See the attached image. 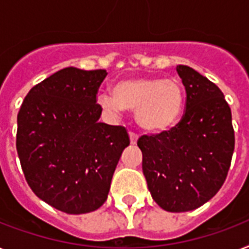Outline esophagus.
Segmentation results:
<instances>
[{"mask_svg": "<svg viewBox=\"0 0 249 249\" xmlns=\"http://www.w3.org/2000/svg\"><path fill=\"white\" fill-rule=\"evenodd\" d=\"M129 135H130L131 144H135V143H137V141H138V134H137V133H134V131H130V133H129Z\"/></svg>", "mask_w": 249, "mask_h": 249, "instance_id": "34e87169", "label": "esophagus"}]
</instances>
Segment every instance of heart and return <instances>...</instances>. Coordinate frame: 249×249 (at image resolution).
I'll return each mask as SVG.
<instances>
[{
  "label": "heart",
  "instance_id": "heart-1",
  "mask_svg": "<svg viewBox=\"0 0 249 249\" xmlns=\"http://www.w3.org/2000/svg\"><path fill=\"white\" fill-rule=\"evenodd\" d=\"M102 108L119 114L123 107L135 110V118L143 129L160 131L173 126L184 106V90L174 79L129 78L114 87V96L98 97Z\"/></svg>",
  "mask_w": 249,
  "mask_h": 249
}]
</instances>
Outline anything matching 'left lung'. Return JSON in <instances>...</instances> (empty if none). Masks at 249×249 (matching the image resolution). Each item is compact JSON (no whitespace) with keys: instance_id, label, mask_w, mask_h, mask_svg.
I'll use <instances>...</instances> for the list:
<instances>
[{"instance_id":"8db88e82","label":"left lung","mask_w":249,"mask_h":249,"mask_svg":"<svg viewBox=\"0 0 249 249\" xmlns=\"http://www.w3.org/2000/svg\"><path fill=\"white\" fill-rule=\"evenodd\" d=\"M185 110L170 130L142 135V169L151 196L170 212L192 211L223 187L234 152L231 111L223 92L195 69L178 65Z\"/></svg>"}]
</instances>
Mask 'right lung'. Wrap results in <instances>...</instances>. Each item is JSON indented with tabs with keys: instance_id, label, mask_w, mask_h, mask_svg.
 <instances>
[{
	"instance_id": "obj_1",
	"label": "right lung",
	"mask_w": 249,
	"mask_h": 249,
	"mask_svg": "<svg viewBox=\"0 0 249 249\" xmlns=\"http://www.w3.org/2000/svg\"><path fill=\"white\" fill-rule=\"evenodd\" d=\"M104 69L65 68L34 86L18 114L16 149L34 195L66 213L100 209L130 143L121 125L98 123Z\"/></svg>"
}]
</instances>
